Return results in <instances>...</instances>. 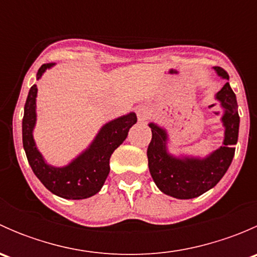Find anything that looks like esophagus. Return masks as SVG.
<instances>
[{"label":"esophagus","instance_id":"esophagus-1","mask_svg":"<svg viewBox=\"0 0 257 257\" xmlns=\"http://www.w3.org/2000/svg\"><path fill=\"white\" fill-rule=\"evenodd\" d=\"M137 115H138L139 123H147L148 119L152 116V109L148 105H139L137 108Z\"/></svg>","mask_w":257,"mask_h":257}]
</instances>
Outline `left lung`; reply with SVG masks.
<instances>
[{
    "instance_id": "8db88e82",
    "label": "left lung",
    "mask_w": 257,
    "mask_h": 257,
    "mask_svg": "<svg viewBox=\"0 0 257 257\" xmlns=\"http://www.w3.org/2000/svg\"><path fill=\"white\" fill-rule=\"evenodd\" d=\"M214 69L221 78L229 79L226 71L220 67H214ZM215 98L224 109L221 121L225 126V137L221 147L205 158H178L169 154L165 129L154 123L149 124L152 129V141L147 150L149 172L160 191L167 195L177 199L200 196L221 180L231 164L240 123L236 95L226 82Z\"/></svg>"
}]
</instances>
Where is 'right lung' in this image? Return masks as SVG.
Masks as SVG:
<instances>
[{
	"instance_id": "add662e5",
	"label": "right lung",
	"mask_w": 257,
	"mask_h": 257,
	"mask_svg": "<svg viewBox=\"0 0 257 257\" xmlns=\"http://www.w3.org/2000/svg\"><path fill=\"white\" fill-rule=\"evenodd\" d=\"M52 66L54 63L41 66L37 72V79ZM36 97L37 85L33 84L28 92L22 120L23 148L35 175L51 193L61 198L79 200L95 195L109 174L110 155L125 141L129 129L137 123L136 113H129L108 121L82 154L66 167L56 168L46 163L33 139V129L37 118Z\"/></svg>"
}]
</instances>
